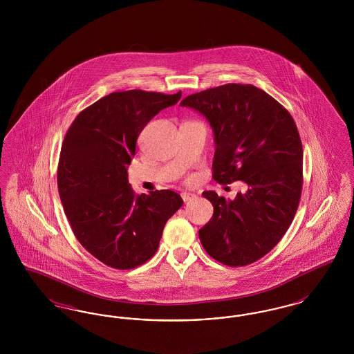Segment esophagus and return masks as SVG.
<instances>
[{
  "instance_id": "esophagus-1",
  "label": "esophagus",
  "mask_w": 354,
  "mask_h": 354,
  "mask_svg": "<svg viewBox=\"0 0 354 354\" xmlns=\"http://www.w3.org/2000/svg\"><path fill=\"white\" fill-rule=\"evenodd\" d=\"M194 198H195V194H189V192H183V194H182V199H183V202L185 203L192 201Z\"/></svg>"
}]
</instances>
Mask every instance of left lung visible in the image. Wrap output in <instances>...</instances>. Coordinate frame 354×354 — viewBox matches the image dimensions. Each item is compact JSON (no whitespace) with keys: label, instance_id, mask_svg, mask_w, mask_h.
<instances>
[{"label":"left lung","instance_id":"left-lung-1","mask_svg":"<svg viewBox=\"0 0 354 354\" xmlns=\"http://www.w3.org/2000/svg\"><path fill=\"white\" fill-rule=\"evenodd\" d=\"M215 140L214 179L245 183L234 201L204 191L214 205L199 230L203 248L230 267L261 259L281 240L303 188V146L296 123L279 102L253 84H228L185 97Z\"/></svg>","mask_w":354,"mask_h":354}]
</instances>
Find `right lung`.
I'll return each instance as SVG.
<instances>
[{
    "mask_svg": "<svg viewBox=\"0 0 354 354\" xmlns=\"http://www.w3.org/2000/svg\"><path fill=\"white\" fill-rule=\"evenodd\" d=\"M180 97L182 91L111 93L81 111L65 135L57 172L65 215L84 250L111 268L150 260L183 204L171 189L135 195L127 179L138 136Z\"/></svg>",
    "mask_w": 354,
    "mask_h": 354,
    "instance_id": "right-lung-1",
    "label": "right lung"
}]
</instances>
